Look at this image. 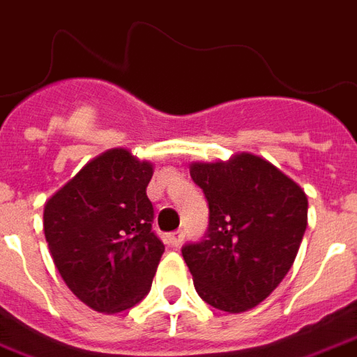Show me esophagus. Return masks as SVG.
Segmentation results:
<instances>
[{"label":"esophagus","instance_id":"obj_1","mask_svg":"<svg viewBox=\"0 0 357 357\" xmlns=\"http://www.w3.org/2000/svg\"><path fill=\"white\" fill-rule=\"evenodd\" d=\"M183 231H176V232H172V234H168V244L174 245V248H178L181 242H183Z\"/></svg>","mask_w":357,"mask_h":357}]
</instances>
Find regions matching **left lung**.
I'll return each instance as SVG.
<instances>
[{"mask_svg": "<svg viewBox=\"0 0 357 357\" xmlns=\"http://www.w3.org/2000/svg\"><path fill=\"white\" fill-rule=\"evenodd\" d=\"M210 206L208 234L181 253L200 299L240 314L271 295L289 273L306 231L308 199L291 178L253 153L191 162Z\"/></svg>", "mask_w": 357, "mask_h": 357, "instance_id": "left-lung-1", "label": "left lung"}]
</instances>
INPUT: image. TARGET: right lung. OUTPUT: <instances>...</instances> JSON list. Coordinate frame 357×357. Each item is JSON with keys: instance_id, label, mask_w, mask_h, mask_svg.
I'll return each mask as SVG.
<instances>
[{"instance_id": "add662e5", "label": "right lung", "mask_w": 357, "mask_h": 357, "mask_svg": "<svg viewBox=\"0 0 357 357\" xmlns=\"http://www.w3.org/2000/svg\"><path fill=\"white\" fill-rule=\"evenodd\" d=\"M155 165L125 147L89 160L45 202L43 231L71 293L104 314L144 299L165 244L151 231L147 185Z\"/></svg>"}]
</instances>
